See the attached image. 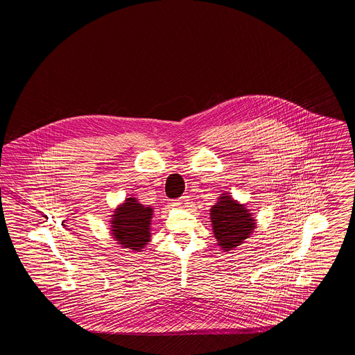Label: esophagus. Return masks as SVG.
I'll list each match as a JSON object with an SVG mask.
<instances>
[{"label":"esophagus","mask_w":355,"mask_h":355,"mask_svg":"<svg viewBox=\"0 0 355 355\" xmlns=\"http://www.w3.org/2000/svg\"><path fill=\"white\" fill-rule=\"evenodd\" d=\"M173 204H174L175 207H181V208H184V207H188V204H189V199H188V196H181V198H178V199H174Z\"/></svg>","instance_id":"esophagus-1"}]
</instances>
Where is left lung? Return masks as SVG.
Wrapping results in <instances>:
<instances>
[{"label":"left lung","instance_id":"obj_1","mask_svg":"<svg viewBox=\"0 0 355 355\" xmlns=\"http://www.w3.org/2000/svg\"><path fill=\"white\" fill-rule=\"evenodd\" d=\"M214 234L222 250H234L256 227L251 214L229 195L220 196L211 209Z\"/></svg>","mask_w":355,"mask_h":355}]
</instances>
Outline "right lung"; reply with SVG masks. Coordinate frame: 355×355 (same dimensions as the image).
Instances as JSON below:
<instances>
[{
  "mask_svg": "<svg viewBox=\"0 0 355 355\" xmlns=\"http://www.w3.org/2000/svg\"><path fill=\"white\" fill-rule=\"evenodd\" d=\"M153 209L128 198L112 219V234L125 248L140 251L150 240V222Z\"/></svg>",
  "mask_w": 355,
  "mask_h": 355,
  "instance_id": "add662e5",
  "label": "right lung"
}]
</instances>
